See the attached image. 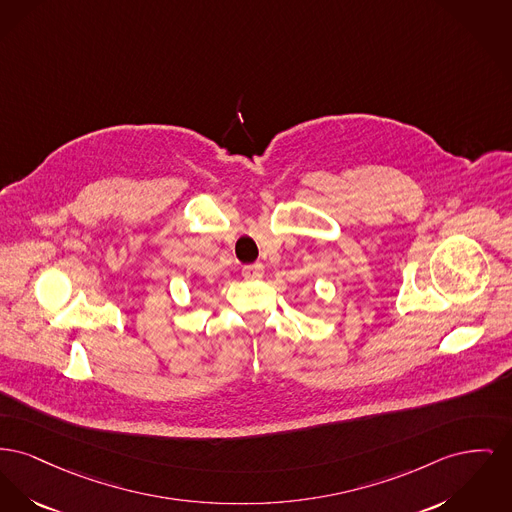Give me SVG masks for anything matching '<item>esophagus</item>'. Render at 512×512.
<instances>
[{
  "label": "esophagus",
  "mask_w": 512,
  "mask_h": 512,
  "mask_svg": "<svg viewBox=\"0 0 512 512\" xmlns=\"http://www.w3.org/2000/svg\"><path fill=\"white\" fill-rule=\"evenodd\" d=\"M263 274H265V267L261 263H253V265L243 267V276L245 278H261Z\"/></svg>",
  "instance_id": "1"
}]
</instances>
